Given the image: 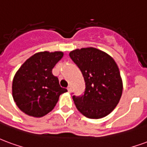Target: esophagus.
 Instances as JSON below:
<instances>
[{
    "instance_id": "34e87169",
    "label": "esophagus",
    "mask_w": 147,
    "mask_h": 147,
    "mask_svg": "<svg viewBox=\"0 0 147 147\" xmlns=\"http://www.w3.org/2000/svg\"><path fill=\"white\" fill-rule=\"evenodd\" d=\"M67 90H68L69 92H71V91H72V87L70 86V85H69V86L67 87Z\"/></svg>"
}]
</instances>
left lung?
Instances as JSON below:
<instances>
[{
    "label": "left lung",
    "instance_id": "left-lung-1",
    "mask_svg": "<svg viewBox=\"0 0 147 147\" xmlns=\"http://www.w3.org/2000/svg\"><path fill=\"white\" fill-rule=\"evenodd\" d=\"M69 57L81 69L85 82L84 95L73 96L77 109L88 118L108 115L118 104L123 91L115 61L95 48L76 49L69 52Z\"/></svg>",
    "mask_w": 147,
    "mask_h": 147
}]
</instances>
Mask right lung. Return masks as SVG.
Masks as SVG:
<instances>
[{"mask_svg":"<svg viewBox=\"0 0 147 147\" xmlns=\"http://www.w3.org/2000/svg\"><path fill=\"white\" fill-rule=\"evenodd\" d=\"M63 56L62 51H40L18 69L12 81V96L23 113L34 117L45 116L54 109L61 94L67 92L52 74Z\"/></svg>","mask_w":147,"mask_h":147,"instance_id":"add662e5","label":"right lung"}]
</instances>
